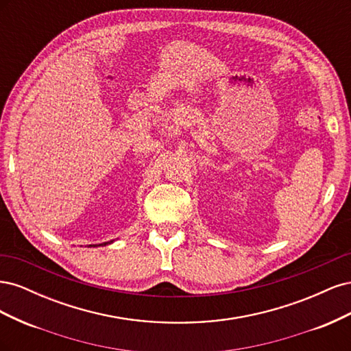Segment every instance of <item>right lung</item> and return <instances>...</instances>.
Listing matches in <instances>:
<instances>
[{"instance_id":"add662e5","label":"right lung","mask_w":351,"mask_h":351,"mask_svg":"<svg viewBox=\"0 0 351 351\" xmlns=\"http://www.w3.org/2000/svg\"><path fill=\"white\" fill-rule=\"evenodd\" d=\"M110 243H112V240L107 241V243H102V244H99V246H107V244H110ZM95 247H97V246H95Z\"/></svg>"}]
</instances>
